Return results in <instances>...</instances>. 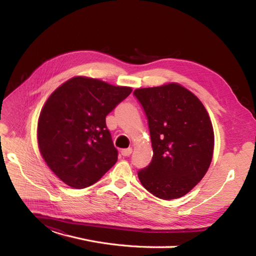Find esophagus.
<instances>
[{
  "label": "esophagus",
  "instance_id": "34e87169",
  "mask_svg": "<svg viewBox=\"0 0 256 256\" xmlns=\"http://www.w3.org/2000/svg\"><path fill=\"white\" fill-rule=\"evenodd\" d=\"M120 152H122V154L124 157H128V156H130L131 152H132V148H131V147H129V148L122 150Z\"/></svg>",
  "mask_w": 256,
  "mask_h": 256
}]
</instances>
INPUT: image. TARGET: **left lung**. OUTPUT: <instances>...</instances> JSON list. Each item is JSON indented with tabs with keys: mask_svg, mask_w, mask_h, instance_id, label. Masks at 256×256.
Wrapping results in <instances>:
<instances>
[{
	"mask_svg": "<svg viewBox=\"0 0 256 256\" xmlns=\"http://www.w3.org/2000/svg\"><path fill=\"white\" fill-rule=\"evenodd\" d=\"M148 122L152 159L138 172L143 187L162 200L182 198L210 166L214 136L200 99L177 83L138 88Z\"/></svg>",
	"mask_w": 256,
	"mask_h": 256,
	"instance_id": "left-lung-1",
	"label": "left lung"
}]
</instances>
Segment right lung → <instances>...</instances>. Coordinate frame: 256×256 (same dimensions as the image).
Returning <instances> with one entry per match:
<instances>
[{
  "mask_svg": "<svg viewBox=\"0 0 256 256\" xmlns=\"http://www.w3.org/2000/svg\"><path fill=\"white\" fill-rule=\"evenodd\" d=\"M131 88L74 76L54 90L38 118V147L46 164L69 187L98 182L118 161L106 116Z\"/></svg>",
  "mask_w": 256,
  "mask_h": 256,
  "instance_id": "obj_1",
  "label": "right lung"
}]
</instances>
